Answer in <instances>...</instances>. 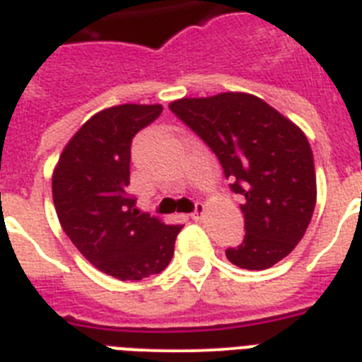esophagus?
Wrapping results in <instances>:
<instances>
[{"label":"esophagus","instance_id":"obj_1","mask_svg":"<svg viewBox=\"0 0 362 362\" xmlns=\"http://www.w3.org/2000/svg\"><path fill=\"white\" fill-rule=\"evenodd\" d=\"M204 214H206V206H204L202 202H197L195 210L191 214V219H193V221H201L202 217H204Z\"/></svg>","mask_w":362,"mask_h":362}]
</instances>
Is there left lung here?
I'll return each mask as SVG.
<instances>
[{"instance_id":"1","label":"left lung","mask_w":362,"mask_h":362,"mask_svg":"<svg viewBox=\"0 0 362 362\" xmlns=\"http://www.w3.org/2000/svg\"><path fill=\"white\" fill-rule=\"evenodd\" d=\"M169 110L221 163L240 204L245 236L227 258L243 269H267L305 236L316 206V173L307 135L258 96L221 93L182 98Z\"/></svg>"}]
</instances>
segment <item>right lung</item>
<instances>
[{"instance_id":"add662e5","label":"right lung","mask_w":362,"mask_h":362,"mask_svg":"<svg viewBox=\"0 0 362 362\" xmlns=\"http://www.w3.org/2000/svg\"><path fill=\"white\" fill-rule=\"evenodd\" d=\"M161 111L160 104H122L93 115L66 143L52 176L55 211L70 242L120 281L163 272L182 230L139 211L128 195L132 139Z\"/></svg>"}]
</instances>
